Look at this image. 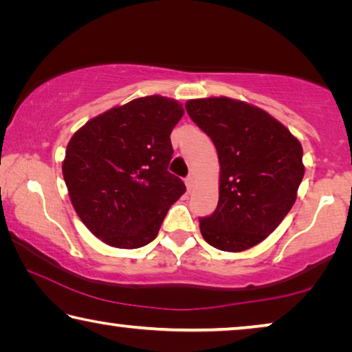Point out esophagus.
Listing matches in <instances>:
<instances>
[{
	"label": "esophagus",
	"instance_id": "34e87169",
	"mask_svg": "<svg viewBox=\"0 0 352 352\" xmlns=\"http://www.w3.org/2000/svg\"><path fill=\"white\" fill-rule=\"evenodd\" d=\"M184 183H186L188 190H192L194 189V183H195L194 175H188L186 178H184Z\"/></svg>",
	"mask_w": 352,
	"mask_h": 352
}]
</instances>
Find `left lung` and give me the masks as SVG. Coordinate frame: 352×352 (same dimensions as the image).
Here are the masks:
<instances>
[{"instance_id": "1", "label": "left lung", "mask_w": 352, "mask_h": 352, "mask_svg": "<svg viewBox=\"0 0 352 352\" xmlns=\"http://www.w3.org/2000/svg\"><path fill=\"white\" fill-rule=\"evenodd\" d=\"M186 111L212 140L220 163L219 204L199 219L201 236L223 252L252 248L295 204L305 177L300 141L269 113L241 100L192 99Z\"/></svg>"}]
</instances>
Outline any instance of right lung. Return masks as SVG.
Here are the masks:
<instances>
[{
  "mask_svg": "<svg viewBox=\"0 0 352 352\" xmlns=\"http://www.w3.org/2000/svg\"><path fill=\"white\" fill-rule=\"evenodd\" d=\"M174 99L146 96L102 113L73 135L62 166L77 216L100 241L140 248L157 237L186 186L168 170Z\"/></svg>",
  "mask_w": 352,
  "mask_h": 352,
  "instance_id": "obj_1",
  "label": "right lung"
}]
</instances>
